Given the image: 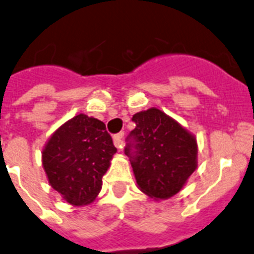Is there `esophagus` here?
<instances>
[{"label":"esophagus","mask_w":254,"mask_h":254,"mask_svg":"<svg viewBox=\"0 0 254 254\" xmlns=\"http://www.w3.org/2000/svg\"><path fill=\"white\" fill-rule=\"evenodd\" d=\"M123 136H124V134H123V132H119V134H116V135H114V138H113V140H114V145L116 146V148H119V149H122L123 148Z\"/></svg>","instance_id":"obj_1"}]
</instances>
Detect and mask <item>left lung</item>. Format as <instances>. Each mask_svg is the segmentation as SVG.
Wrapping results in <instances>:
<instances>
[{"mask_svg":"<svg viewBox=\"0 0 254 254\" xmlns=\"http://www.w3.org/2000/svg\"><path fill=\"white\" fill-rule=\"evenodd\" d=\"M132 122L134 144H127L125 154L131 158L138 188L155 200L172 198L198 167L195 136L156 108L134 114Z\"/></svg>","mask_w":254,"mask_h":254,"instance_id":"8db88e82","label":"left lung"}]
</instances>
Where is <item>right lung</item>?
Masks as SVG:
<instances>
[{"label": "right lung", "mask_w": 254, "mask_h": 254, "mask_svg": "<svg viewBox=\"0 0 254 254\" xmlns=\"http://www.w3.org/2000/svg\"><path fill=\"white\" fill-rule=\"evenodd\" d=\"M116 153L105 124L79 114L54 131L42 149L49 183L75 207L90 204L100 193L103 177Z\"/></svg>", "instance_id": "1"}]
</instances>
